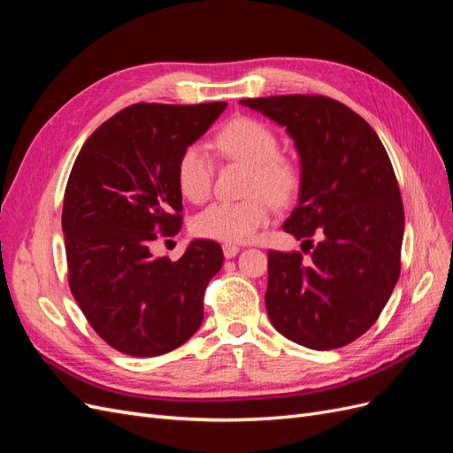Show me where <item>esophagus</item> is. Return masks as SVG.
Segmentation results:
<instances>
[{
	"label": "esophagus",
	"instance_id": "34e87169",
	"mask_svg": "<svg viewBox=\"0 0 453 453\" xmlns=\"http://www.w3.org/2000/svg\"><path fill=\"white\" fill-rule=\"evenodd\" d=\"M223 253H225L226 258H234L240 253V248H238V245H234V243H225L223 245Z\"/></svg>",
	"mask_w": 453,
	"mask_h": 453
}]
</instances>
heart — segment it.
<instances>
[{
    "label": "heart",
    "mask_w": 453,
    "mask_h": 453,
    "mask_svg": "<svg viewBox=\"0 0 453 453\" xmlns=\"http://www.w3.org/2000/svg\"><path fill=\"white\" fill-rule=\"evenodd\" d=\"M215 147L221 155L248 164L251 168L250 198L242 202H215L202 210L193 221L200 238L225 243H243L255 238L257 230L270 221L272 203L289 202L298 187V172L280 157L278 135L265 122L238 117L217 132ZM213 160L203 145H188L177 160V185L190 202L210 196Z\"/></svg>",
    "instance_id": "heart-1"
}]
</instances>
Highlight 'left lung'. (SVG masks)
<instances>
[{
  "label": "left lung",
  "mask_w": 453,
  "mask_h": 453,
  "mask_svg": "<svg viewBox=\"0 0 453 453\" xmlns=\"http://www.w3.org/2000/svg\"><path fill=\"white\" fill-rule=\"evenodd\" d=\"M240 104L291 135L300 187L283 230L308 250L320 240L308 260L268 251V318L300 346H346L374 325L401 273L404 210L391 160L363 117L325 96Z\"/></svg>",
  "instance_id": "8db88e82"
}]
</instances>
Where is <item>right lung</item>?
Here are the masks:
<instances>
[{"mask_svg":"<svg viewBox=\"0 0 453 453\" xmlns=\"http://www.w3.org/2000/svg\"><path fill=\"white\" fill-rule=\"evenodd\" d=\"M226 102L135 104L96 130L79 150L62 210L70 287L109 346L157 357L193 336L203 291L223 266L213 240H193L180 260L155 258L158 232L181 226L177 160L210 130Z\"/></svg>","mask_w":453,"mask_h":453,"instance_id":"1","label":"right lung"}]
</instances>
